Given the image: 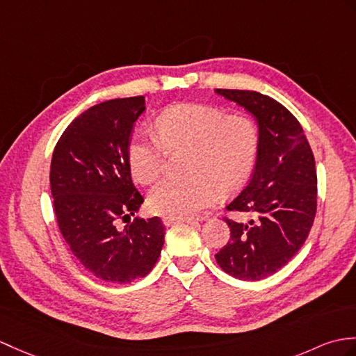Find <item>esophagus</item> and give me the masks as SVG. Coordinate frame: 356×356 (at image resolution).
Here are the masks:
<instances>
[{
    "instance_id": "34e87169",
    "label": "esophagus",
    "mask_w": 356,
    "mask_h": 356,
    "mask_svg": "<svg viewBox=\"0 0 356 356\" xmlns=\"http://www.w3.org/2000/svg\"><path fill=\"white\" fill-rule=\"evenodd\" d=\"M195 218L191 217H185V218H176V217H165L163 218V225L165 226H172L176 225V222H195Z\"/></svg>"
}]
</instances>
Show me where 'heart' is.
Listing matches in <instances>:
<instances>
[{"mask_svg":"<svg viewBox=\"0 0 356 356\" xmlns=\"http://www.w3.org/2000/svg\"><path fill=\"white\" fill-rule=\"evenodd\" d=\"M185 148L189 176L163 180L148 197V206L159 216L193 217L218 193L241 188L254 167L259 130L247 115H227L198 103L170 106L156 118V136L136 135L129 143L131 176L140 185L154 184L163 172L167 152Z\"/></svg>","mask_w":356,"mask_h":356,"instance_id":"1","label":"heart"}]
</instances>
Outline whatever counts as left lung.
Instances as JSON below:
<instances>
[{"mask_svg": "<svg viewBox=\"0 0 356 356\" xmlns=\"http://www.w3.org/2000/svg\"><path fill=\"white\" fill-rule=\"evenodd\" d=\"M258 121L252 179L226 209L227 244L216 254L227 275L261 280L286 266L307 241L317 211L316 161L300 122L275 98L256 90L216 89Z\"/></svg>", "mask_w": 356, "mask_h": 356, "instance_id": "obj_1", "label": "left lung"}]
</instances>
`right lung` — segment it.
<instances>
[{
	"label": "right lung",
	"instance_id": "right-lung-1",
	"mask_svg": "<svg viewBox=\"0 0 356 356\" xmlns=\"http://www.w3.org/2000/svg\"><path fill=\"white\" fill-rule=\"evenodd\" d=\"M143 95L115 98L80 113L57 140L49 185L60 234L89 273L111 284H130L152 271L163 245L159 217L135 216L144 198L131 181L127 147Z\"/></svg>",
	"mask_w": 356,
	"mask_h": 356
}]
</instances>
